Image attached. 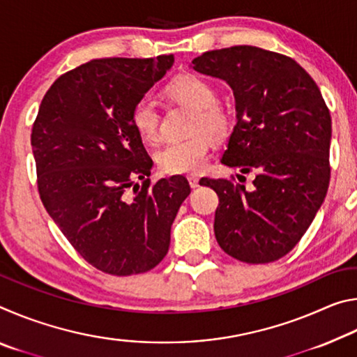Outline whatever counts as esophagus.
Segmentation results:
<instances>
[{"mask_svg":"<svg viewBox=\"0 0 357 357\" xmlns=\"http://www.w3.org/2000/svg\"><path fill=\"white\" fill-rule=\"evenodd\" d=\"M187 179H189V184H190L192 189H197L198 184H200V179H198V176H195V174H190V176Z\"/></svg>","mask_w":357,"mask_h":357,"instance_id":"1","label":"esophagus"}]
</instances>
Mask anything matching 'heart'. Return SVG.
Masks as SVG:
<instances>
[{"mask_svg": "<svg viewBox=\"0 0 357 357\" xmlns=\"http://www.w3.org/2000/svg\"><path fill=\"white\" fill-rule=\"evenodd\" d=\"M168 98L181 102L192 110L190 132H197L189 138L178 142H168L155 151V162L162 173L189 174L198 173L206 164L211 137L220 138L229 129V113L217 104L219 96L208 80L198 75H184L172 82L167 88ZM130 123L143 140H154L159 134V110L153 99L142 98L132 107Z\"/></svg>", "mask_w": 357, "mask_h": 357, "instance_id": "obj_1", "label": "heart"}]
</instances>
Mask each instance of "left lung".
<instances>
[{
    "label": "left lung",
    "mask_w": 357,
    "mask_h": 357,
    "mask_svg": "<svg viewBox=\"0 0 357 357\" xmlns=\"http://www.w3.org/2000/svg\"><path fill=\"white\" fill-rule=\"evenodd\" d=\"M190 68L233 89L236 126L220 162L257 174L250 190L203 181L219 195L217 243L239 261H275L304 236L329 187L332 121L323 96L294 59L253 45L206 52Z\"/></svg>",
    "instance_id": "left-lung-1"
}]
</instances>
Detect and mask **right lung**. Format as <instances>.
<instances>
[{"instance_id":"obj_1","label":"right lung","mask_w":357,"mask_h":357,"mask_svg":"<svg viewBox=\"0 0 357 357\" xmlns=\"http://www.w3.org/2000/svg\"><path fill=\"white\" fill-rule=\"evenodd\" d=\"M173 63V55L93 59L59 77L40 102L31 134L40 200L102 273L132 275L159 264L190 193L184 176L149 185L154 164L130 123L132 107Z\"/></svg>"}]
</instances>
